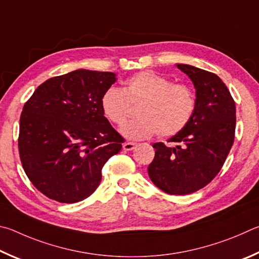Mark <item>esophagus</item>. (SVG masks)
<instances>
[{
  "label": "esophagus",
  "instance_id": "34e87169",
  "mask_svg": "<svg viewBox=\"0 0 259 259\" xmlns=\"http://www.w3.org/2000/svg\"><path fill=\"white\" fill-rule=\"evenodd\" d=\"M135 148H137V143L134 142H126L122 144V149H124L125 151H132Z\"/></svg>",
  "mask_w": 259,
  "mask_h": 259
}]
</instances>
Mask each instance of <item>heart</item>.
Returning a JSON list of instances; mask_svg holds the SVG:
<instances>
[{
  "label": "heart",
  "mask_w": 259,
  "mask_h": 259,
  "mask_svg": "<svg viewBox=\"0 0 259 259\" xmlns=\"http://www.w3.org/2000/svg\"><path fill=\"white\" fill-rule=\"evenodd\" d=\"M103 115L109 121L122 125L138 107V118L121 127L120 132L131 140H143L155 135L170 138L187 127L196 108V95L185 84H174L166 77L141 71L130 77L122 90L108 89L101 101Z\"/></svg>",
  "instance_id": "b5f03b06"
}]
</instances>
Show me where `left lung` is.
I'll use <instances>...</instances> for the list:
<instances>
[{
	"label": "left lung",
	"instance_id": "obj_1",
	"mask_svg": "<svg viewBox=\"0 0 259 259\" xmlns=\"http://www.w3.org/2000/svg\"><path fill=\"white\" fill-rule=\"evenodd\" d=\"M196 88V108L187 127L168 140L175 146L153 144L148 167L152 183L162 191L182 196L206 187L220 173L234 142L235 103L219 76L178 63Z\"/></svg>",
	"mask_w": 259,
	"mask_h": 259
}]
</instances>
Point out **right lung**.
Here are the masks:
<instances>
[{
	"label": "right lung",
	"mask_w": 259,
	"mask_h": 259,
	"mask_svg": "<svg viewBox=\"0 0 259 259\" xmlns=\"http://www.w3.org/2000/svg\"><path fill=\"white\" fill-rule=\"evenodd\" d=\"M115 81L113 72L78 69L45 80L25 103L18 139L20 160L44 196L74 203L99 187L103 165L124 142L100 104Z\"/></svg>",
	"instance_id": "right-lung-1"
}]
</instances>
